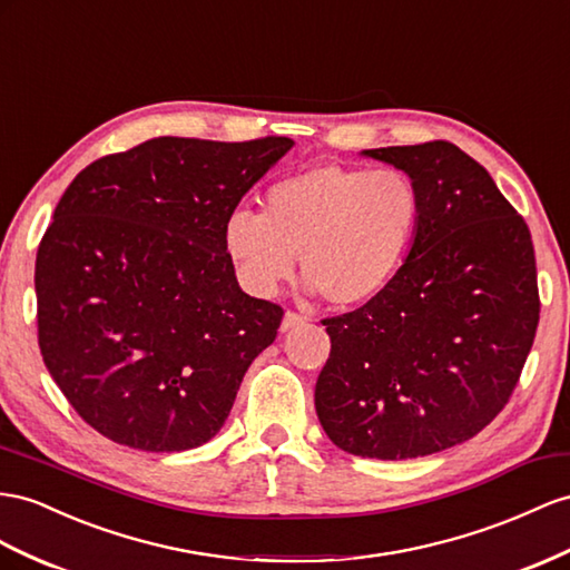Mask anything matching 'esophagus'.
<instances>
[{
	"instance_id": "obj_1",
	"label": "esophagus",
	"mask_w": 570,
	"mask_h": 570,
	"mask_svg": "<svg viewBox=\"0 0 570 570\" xmlns=\"http://www.w3.org/2000/svg\"><path fill=\"white\" fill-rule=\"evenodd\" d=\"M303 323H305L303 315H298V313H294V311H286L284 317H282V332L294 330V327H298V325H303Z\"/></svg>"
}]
</instances>
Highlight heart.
Returning a JSON list of instances; mask_svg holds the SVG:
<instances>
[{
  "instance_id": "obj_1",
  "label": "heart",
  "mask_w": 570,
  "mask_h": 570,
  "mask_svg": "<svg viewBox=\"0 0 570 570\" xmlns=\"http://www.w3.org/2000/svg\"><path fill=\"white\" fill-rule=\"evenodd\" d=\"M262 207L236 209L224 224V250L243 286L274 296L301 257L305 286L337 308L368 303L395 282L424 216L412 175L337 164L288 175Z\"/></svg>"
}]
</instances>
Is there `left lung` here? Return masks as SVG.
I'll return each instance as SVG.
<instances>
[{
  "instance_id": "1",
  "label": "left lung",
  "mask_w": 570,
  "mask_h": 570,
  "mask_svg": "<svg viewBox=\"0 0 570 570\" xmlns=\"http://www.w3.org/2000/svg\"><path fill=\"white\" fill-rule=\"evenodd\" d=\"M412 175L416 240L381 296L323 320L315 412L358 458L412 460L470 441L508 397L534 342L530 228L484 166L450 141L366 149Z\"/></svg>"
}]
</instances>
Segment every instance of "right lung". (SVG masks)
<instances>
[{
    "label": "right lung",
    "instance_id": "right-lung-1",
    "mask_svg": "<svg viewBox=\"0 0 570 570\" xmlns=\"http://www.w3.org/2000/svg\"><path fill=\"white\" fill-rule=\"evenodd\" d=\"M291 146L158 137L65 189L36 257L38 344L98 433L180 452L222 431L284 315L238 286L224 224Z\"/></svg>",
    "mask_w": 570,
    "mask_h": 570
}]
</instances>
